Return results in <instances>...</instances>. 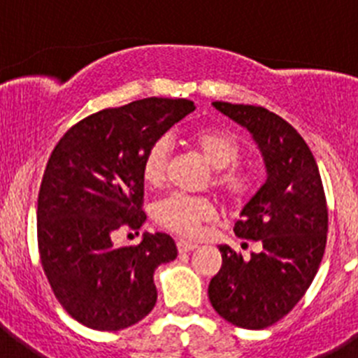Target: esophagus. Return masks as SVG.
I'll use <instances>...</instances> for the list:
<instances>
[{
    "instance_id": "obj_1",
    "label": "esophagus",
    "mask_w": 358,
    "mask_h": 358,
    "mask_svg": "<svg viewBox=\"0 0 358 358\" xmlns=\"http://www.w3.org/2000/svg\"><path fill=\"white\" fill-rule=\"evenodd\" d=\"M197 248H199L197 243L188 242V240H179V242H177V249H179V252H189Z\"/></svg>"
}]
</instances>
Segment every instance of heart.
<instances>
[{
    "label": "heart",
    "instance_id": "b5f03b06",
    "mask_svg": "<svg viewBox=\"0 0 358 358\" xmlns=\"http://www.w3.org/2000/svg\"><path fill=\"white\" fill-rule=\"evenodd\" d=\"M192 141L211 169L220 170L215 176V188L233 204H242L252 192V176L235 166L242 157L238 138L224 129H204L194 134ZM169 157V140L161 138L150 145L141 163V176L148 186H159L166 179ZM152 215L157 224L177 235L197 236L202 224L215 218V206L208 199L172 194L154 204Z\"/></svg>",
    "mask_w": 358,
    "mask_h": 358
}]
</instances>
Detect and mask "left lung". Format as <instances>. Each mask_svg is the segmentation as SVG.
Wrapping results in <instances>:
<instances>
[{
  "label": "left lung",
  "instance_id": "1",
  "mask_svg": "<svg viewBox=\"0 0 358 358\" xmlns=\"http://www.w3.org/2000/svg\"><path fill=\"white\" fill-rule=\"evenodd\" d=\"M213 107L251 132L267 177L235 224V235L258 242L260 251L243 258L218 245L222 267L208 296L231 324L262 330L289 314L317 273L327 248V199L317 163L289 122L258 106Z\"/></svg>",
  "mask_w": 358,
  "mask_h": 358
}]
</instances>
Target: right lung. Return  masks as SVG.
Returning <instances> with one entry per match:
<instances>
[{"label": "right lung", "instance_id": "1", "mask_svg": "<svg viewBox=\"0 0 358 358\" xmlns=\"http://www.w3.org/2000/svg\"><path fill=\"white\" fill-rule=\"evenodd\" d=\"M194 110L186 98H143L87 116L53 148L37 199L41 262L57 299L84 327L123 330L156 305L154 273L177 258L173 238L145 233L132 248L113 235L143 226L145 154Z\"/></svg>", "mask_w": 358, "mask_h": 358}]
</instances>
